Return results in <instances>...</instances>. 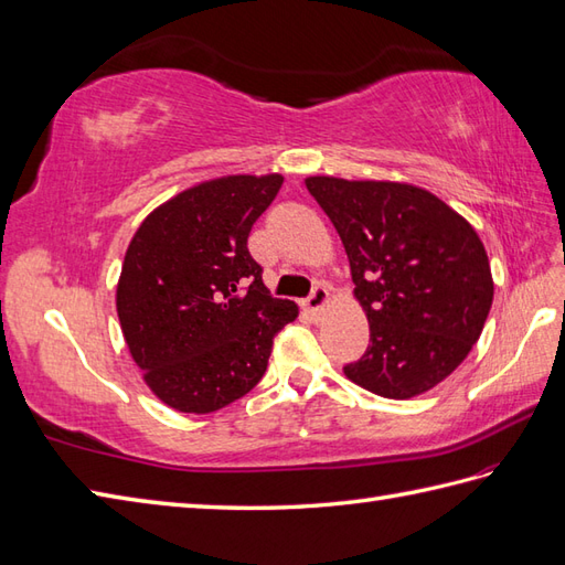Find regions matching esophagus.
Masks as SVG:
<instances>
[{
	"instance_id": "esophagus-1",
	"label": "esophagus",
	"mask_w": 565,
	"mask_h": 565,
	"mask_svg": "<svg viewBox=\"0 0 565 565\" xmlns=\"http://www.w3.org/2000/svg\"><path fill=\"white\" fill-rule=\"evenodd\" d=\"M326 301H328V290H326V285H313L311 287V295L305 299V309L311 313V316H316L319 313L323 307H326Z\"/></svg>"
}]
</instances>
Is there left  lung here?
<instances>
[{"label": "left lung", "instance_id": "8db88e82", "mask_svg": "<svg viewBox=\"0 0 565 565\" xmlns=\"http://www.w3.org/2000/svg\"><path fill=\"white\" fill-rule=\"evenodd\" d=\"M309 194L345 246L369 348L345 376L407 401L456 371L493 301L484 244L462 215L426 189L309 177Z\"/></svg>", "mask_w": 565, "mask_h": 565}]
</instances>
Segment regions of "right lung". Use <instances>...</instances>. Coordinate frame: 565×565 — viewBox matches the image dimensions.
<instances>
[{
	"label": "right lung",
	"instance_id": "add662e5",
	"mask_svg": "<svg viewBox=\"0 0 565 565\" xmlns=\"http://www.w3.org/2000/svg\"><path fill=\"white\" fill-rule=\"evenodd\" d=\"M280 174H232L177 194L129 244L117 285L124 340L164 405L209 415L264 379L297 305L273 297L246 239Z\"/></svg>",
	"mask_w": 565,
	"mask_h": 565
}]
</instances>
